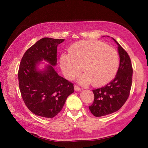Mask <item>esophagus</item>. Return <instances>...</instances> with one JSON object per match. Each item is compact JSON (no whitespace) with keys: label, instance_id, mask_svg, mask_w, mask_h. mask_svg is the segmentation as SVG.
Returning <instances> with one entry per match:
<instances>
[{"label":"esophagus","instance_id":"obj_1","mask_svg":"<svg viewBox=\"0 0 148 148\" xmlns=\"http://www.w3.org/2000/svg\"><path fill=\"white\" fill-rule=\"evenodd\" d=\"M74 89H75V91H79L82 90V88H79L78 86H77V85H75V86H74Z\"/></svg>","mask_w":148,"mask_h":148}]
</instances>
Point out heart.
Here are the masks:
<instances>
[{
  "mask_svg": "<svg viewBox=\"0 0 148 148\" xmlns=\"http://www.w3.org/2000/svg\"><path fill=\"white\" fill-rule=\"evenodd\" d=\"M60 65L66 79H73L83 69L85 73L79 76L78 82L82 84L92 82L100 86L109 83L117 74L119 56L115 49L104 43L81 41L73 44L69 53L60 56Z\"/></svg>",
  "mask_w": 148,
  "mask_h": 148,
  "instance_id": "heart-1",
  "label": "heart"
}]
</instances>
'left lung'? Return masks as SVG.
<instances>
[{"label": "left lung", "mask_w": 148, "mask_h": 148, "mask_svg": "<svg viewBox=\"0 0 148 148\" xmlns=\"http://www.w3.org/2000/svg\"><path fill=\"white\" fill-rule=\"evenodd\" d=\"M112 39L118 45L120 65L112 81L104 87L92 90L95 99L89 109L95 117H102L119 110L127 100L131 89L133 69L130 58L122 47Z\"/></svg>", "instance_id": "obj_1"}]
</instances>
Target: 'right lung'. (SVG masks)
<instances>
[{"label":"right lung","mask_w":148,"mask_h":148,"mask_svg":"<svg viewBox=\"0 0 148 148\" xmlns=\"http://www.w3.org/2000/svg\"><path fill=\"white\" fill-rule=\"evenodd\" d=\"M64 40L42 38L22 57L18 73L20 90L26 106L36 115L54 117L74 92L73 84L58 75L53 67L57 65V46ZM42 63L45 65L40 70L38 65Z\"/></svg>","instance_id":"1"}]
</instances>
